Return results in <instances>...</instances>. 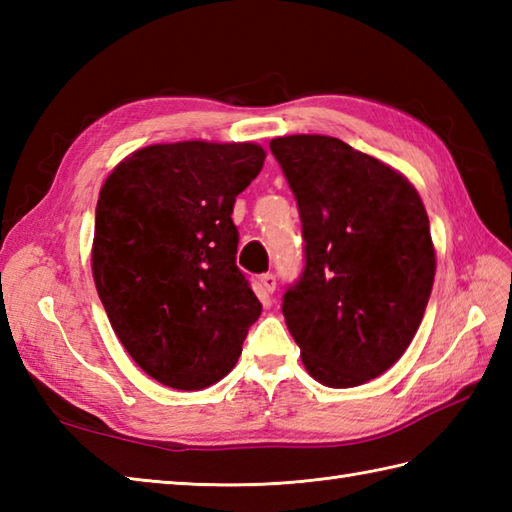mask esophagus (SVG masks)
Masks as SVG:
<instances>
[{
	"label": "esophagus",
	"instance_id": "obj_1",
	"mask_svg": "<svg viewBox=\"0 0 512 512\" xmlns=\"http://www.w3.org/2000/svg\"><path fill=\"white\" fill-rule=\"evenodd\" d=\"M259 288L264 290V295H273L277 288V277L273 273H264L262 277H259Z\"/></svg>",
	"mask_w": 512,
	"mask_h": 512
}]
</instances>
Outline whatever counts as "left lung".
Listing matches in <instances>:
<instances>
[{"label":"left lung","instance_id":"1","mask_svg":"<svg viewBox=\"0 0 512 512\" xmlns=\"http://www.w3.org/2000/svg\"><path fill=\"white\" fill-rule=\"evenodd\" d=\"M297 198L306 266L281 312L308 374L356 387L405 354L427 308L436 250L418 191L339 138L270 140Z\"/></svg>","mask_w":512,"mask_h":512}]
</instances>
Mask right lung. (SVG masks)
Wrapping results in <instances>:
<instances>
[{
    "label": "right lung",
    "instance_id": "right-lung-1",
    "mask_svg": "<svg viewBox=\"0 0 512 512\" xmlns=\"http://www.w3.org/2000/svg\"><path fill=\"white\" fill-rule=\"evenodd\" d=\"M264 158L255 143L149 145L103 184L94 284L129 356L162 385L195 391L217 383L262 314L235 264L231 215Z\"/></svg>",
    "mask_w": 512,
    "mask_h": 512
}]
</instances>
